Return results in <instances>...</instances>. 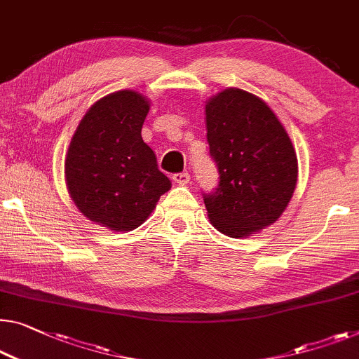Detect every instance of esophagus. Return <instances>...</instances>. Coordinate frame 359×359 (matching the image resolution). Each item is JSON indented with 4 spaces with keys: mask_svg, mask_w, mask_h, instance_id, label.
<instances>
[{
    "mask_svg": "<svg viewBox=\"0 0 359 359\" xmlns=\"http://www.w3.org/2000/svg\"><path fill=\"white\" fill-rule=\"evenodd\" d=\"M172 179H174V182H175V184H177V185H187V184H190V174H189V172L174 174Z\"/></svg>",
    "mask_w": 359,
    "mask_h": 359,
    "instance_id": "34e87169",
    "label": "esophagus"
}]
</instances>
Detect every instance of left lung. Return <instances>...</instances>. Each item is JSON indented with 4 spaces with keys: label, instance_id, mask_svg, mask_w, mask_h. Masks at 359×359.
<instances>
[{
    "label": "left lung",
    "instance_id": "1",
    "mask_svg": "<svg viewBox=\"0 0 359 359\" xmlns=\"http://www.w3.org/2000/svg\"><path fill=\"white\" fill-rule=\"evenodd\" d=\"M205 112L219 170L217 189L203 196L208 217L224 235L248 237L285 211L297 187L295 148L274 111L245 90H222Z\"/></svg>",
    "mask_w": 359,
    "mask_h": 359
}]
</instances>
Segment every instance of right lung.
<instances>
[{
  "mask_svg": "<svg viewBox=\"0 0 359 359\" xmlns=\"http://www.w3.org/2000/svg\"><path fill=\"white\" fill-rule=\"evenodd\" d=\"M149 101L132 90L106 95L87 111L69 145L64 174L79 211L112 232L147 221L170 180L142 138Z\"/></svg>",
  "mask_w": 359,
  "mask_h": 359,
  "instance_id": "1",
  "label": "right lung"
}]
</instances>
